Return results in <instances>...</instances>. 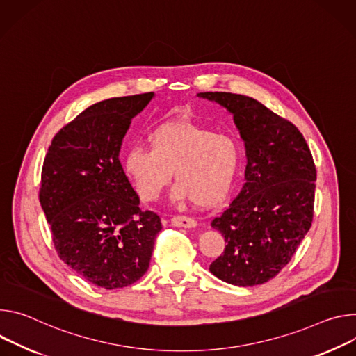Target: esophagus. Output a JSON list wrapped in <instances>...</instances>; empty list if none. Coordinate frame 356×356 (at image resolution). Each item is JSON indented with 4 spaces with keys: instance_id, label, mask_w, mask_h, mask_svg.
I'll return each mask as SVG.
<instances>
[{
    "instance_id": "34e87169",
    "label": "esophagus",
    "mask_w": 356,
    "mask_h": 356,
    "mask_svg": "<svg viewBox=\"0 0 356 356\" xmlns=\"http://www.w3.org/2000/svg\"><path fill=\"white\" fill-rule=\"evenodd\" d=\"M171 225L177 226V227H185V229H191L196 226V222L192 218H186V216H174L171 219Z\"/></svg>"
}]
</instances>
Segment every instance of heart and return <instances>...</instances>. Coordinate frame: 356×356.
<instances>
[{"instance_id": "1", "label": "heart", "mask_w": 356, "mask_h": 356, "mask_svg": "<svg viewBox=\"0 0 356 356\" xmlns=\"http://www.w3.org/2000/svg\"><path fill=\"white\" fill-rule=\"evenodd\" d=\"M148 148L133 147L124 156V171L140 198L152 202L168 186L172 172L175 204L196 202L213 208L229 196L241 167V148L234 138L184 118L155 126Z\"/></svg>"}]
</instances>
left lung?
<instances>
[{
    "mask_svg": "<svg viewBox=\"0 0 356 356\" xmlns=\"http://www.w3.org/2000/svg\"><path fill=\"white\" fill-rule=\"evenodd\" d=\"M226 108L246 149L245 185L212 227L226 248L209 271L225 283L252 287L277 275L309 230L317 171L298 129L253 97L198 93Z\"/></svg>",
    "mask_w": 356,
    "mask_h": 356,
    "instance_id": "obj_1",
    "label": "left lung"
}]
</instances>
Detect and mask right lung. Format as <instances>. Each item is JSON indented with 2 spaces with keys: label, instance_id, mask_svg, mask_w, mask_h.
I'll return each mask as SVG.
<instances>
[{
  "label": "right lung",
  "instance_id": "1",
  "mask_svg": "<svg viewBox=\"0 0 356 356\" xmlns=\"http://www.w3.org/2000/svg\"><path fill=\"white\" fill-rule=\"evenodd\" d=\"M154 93L113 97L79 114L54 137L39 202L59 257L106 290L140 280L149 267L161 219L141 211L120 163L123 138Z\"/></svg>",
  "mask_w": 356,
  "mask_h": 356
}]
</instances>
